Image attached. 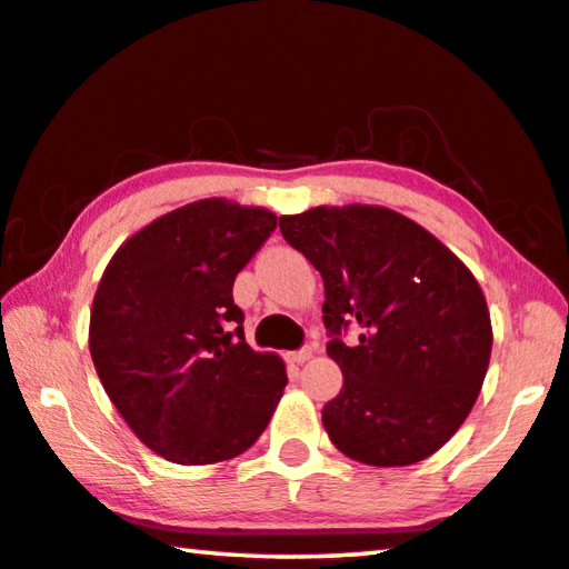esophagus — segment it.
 <instances>
[{
  "label": "esophagus",
  "instance_id": "esophagus-1",
  "mask_svg": "<svg viewBox=\"0 0 569 569\" xmlns=\"http://www.w3.org/2000/svg\"><path fill=\"white\" fill-rule=\"evenodd\" d=\"M311 355H313L311 347L296 349V351H291V355H288V362H291V365H303V362H309Z\"/></svg>",
  "mask_w": 569,
  "mask_h": 569
}]
</instances>
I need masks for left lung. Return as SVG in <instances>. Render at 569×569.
<instances>
[{
  "label": "left lung",
  "mask_w": 569,
  "mask_h": 569,
  "mask_svg": "<svg viewBox=\"0 0 569 569\" xmlns=\"http://www.w3.org/2000/svg\"><path fill=\"white\" fill-rule=\"evenodd\" d=\"M288 246L323 278L329 357L345 385L321 410L341 453L367 466L426 461L463 426L491 357L483 291L453 252L377 204L278 218ZM349 322L360 341L349 348Z\"/></svg>",
  "instance_id": "obj_1"
}]
</instances>
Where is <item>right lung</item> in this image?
Listing matches in <instances>:
<instances>
[{
  "mask_svg": "<svg viewBox=\"0 0 569 569\" xmlns=\"http://www.w3.org/2000/svg\"><path fill=\"white\" fill-rule=\"evenodd\" d=\"M276 230L263 207L200 200L116 250L90 309L96 372L143 446L171 463H220L266 430L283 359L250 349L232 283Z\"/></svg>",
  "mask_w": 569,
  "mask_h": 569,
  "instance_id": "obj_1",
  "label": "right lung"
}]
</instances>
